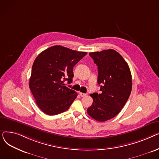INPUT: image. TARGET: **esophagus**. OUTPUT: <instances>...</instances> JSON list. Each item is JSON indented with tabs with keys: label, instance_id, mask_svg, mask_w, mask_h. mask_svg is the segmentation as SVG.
I'll return each mask as SVG.
<instances>
[{
	"label": "esophagus",
	"instance_id": "obj_1",
	"mask_svg": "<svg viewBox=\"0 0 159 159\" xmlns=\"http://www.w3.org/2000/svg\"><path fill=\"white\" fill-rule=\"evenodd\" d=\"M79 95H80V97H85V96H86V95H87V94H86V93H81V92H80V93H79Z\"/></svg>",
	"mask_w": 159,
	"mask_h": 159
}]
</instances>
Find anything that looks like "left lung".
<instances>
[{"mask_svg": "<svg viewBox=\"0 0 159 159\" xmlns=\"http://www.w3.org/2000/svg\"><path fill=\"white\" fill-rule=\"evenodd\" d=\"M89 55L98 66L101 93L90 95L93 101L87 112L95 120L105 122L118 115L126 103L132 88L131 74L127 62L114 49Z\"/></svg>", "mask_w": 159, "mask_h": 159, "instance_id": "1", "label": "left lung"}]
</instances>
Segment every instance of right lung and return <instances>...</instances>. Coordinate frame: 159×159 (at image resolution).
Returning a JSON list of instances; mask_svg holds the SVG:
<instances>
[{"mask_svg": "<svg viewBox=\"0 0 159 159\" xmlns=\"http://www.w3.org/2000/svg\"><path fill=\"white\" fill-rule=\"evenodd\" d=\"M86 52L53 46L41 52L33 62L29 86L40 109L48 115L69 109L77 93L66 86L72 82L73 67Z\"/></svg>", "mask_w": 159, "mask_h": 159, "instance_id": "1", "label": "right lung"}]
</instances>
